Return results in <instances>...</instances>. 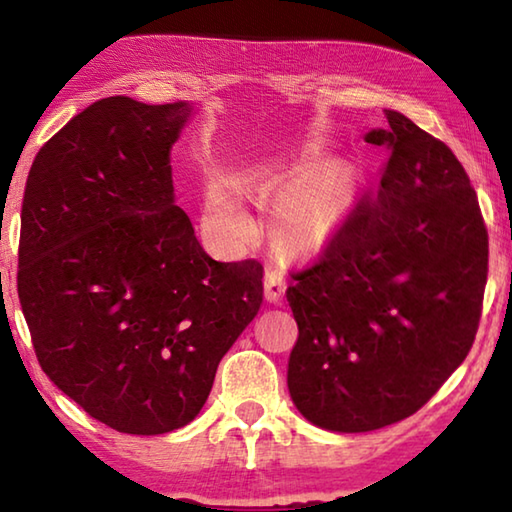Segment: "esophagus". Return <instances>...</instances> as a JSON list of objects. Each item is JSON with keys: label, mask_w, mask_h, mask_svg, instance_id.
Here are the masks:
<instances>
[{"label": "esophagus", "mask_w": 512, "mask_h": 512, "mask_svg": "<svg viewBox=\"0 0 512 512\" xmlns=\"http://www.w3.org/2000/svg\"><path fill=\"white\" fill-rule=\"evenodd\" d=\"M284 291H287V277H284V273L282 271H266V277H264L266 300L277 305V302L284 300Z\"/></svg>", "instance_id": "esophagus-1"}]
</instances>
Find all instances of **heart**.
<instances>
[{
	"instance_id": "1",
	"label": "heart",
	"mask_w": 512,
	"mask_h": 512,
	"mask_svg": "<svg viewBox=\"0 0 512 512\" xmlns=\"http://www.w3.org/2000/svg\"><path fill=\"white\" fill-rule=\"evenodd\" d=\"M207 216L214 228L237 239L253 235V221L248 219L239 196L228 180L214 178L207 187ZM341 210L329 198L314 192H289L277 207V225L284 244L300 253L323 250L341 228Z\"/></svg>"
}]
</instances>
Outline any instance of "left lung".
<instances>
[{"mask_svg": "<svg viewBox=\"0 0 512 512\" xmlns=\"http://www.w3.org/2000/svg\"><path fill=\"white\" fill-rule=\"evenodd\" d=\"M366 133L388 162L323 257L293 275L298 323L287 386L311 424L375 431L409 418L474 343L488 232L449 146L397 110Z\"/></svg>", "mask_w": 512, "mask_h": 512, "instance_id": "left-lung-1", "label": "left lung"}]
</instances>
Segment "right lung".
<instances>
[{
    "label": "right lung",
    "mask_w": 512,
    "mask_h": 512,
    "mask_svg": "<svg viewBox=\"0 0 512 512\" xmlns=\"http://www.w3.org/2000/svg\"><path fill=\"white\" fill-rule=\"evenodd\" d=\"M192 115L101 99L42 146L24 189L17 293L40 366L135 436L201 413L264 296L262 264L216 262L176 205L169 155Z\"/></svg>",
    "instance_id": "add662e5"
}]
</instances>
